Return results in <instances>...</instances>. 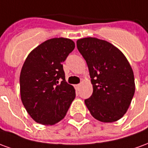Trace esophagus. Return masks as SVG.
Returning <instances> with one entry per match:
<instances>
[{
  "label": "esophagus",
  "instance_id": "obj_1",
  "mask_svg": "<svg viewBox=\"0 0 148 148\" xmlns=\"http://www.w3.org/2000/svg\"><path fill=\"white\" fill-rule=\"evenodd\" d=\"M80 84H77V85H74V87H75V89H76V90H78L79 89H80Z\"/></svg>",
  "mask_w": 148,
  "mask_h": 148
}]
</instances>
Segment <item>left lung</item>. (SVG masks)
<instances>
[{
  "label": "left lung",
  "instance_id": "left-lung-1",
  "mask_svg": "<svg viewBox=\"0 0 148 148\" xmlns=\"http://www.w3.org/2000/svg\"><path fill=\"white\" fill-rule=\"evenodd\" d=\"M77 50L90 71L93 93L85 104L97 121L111 123L123 117L135 93L130 63L119 49L106 40L87 37L77 40Z\"/></svg>",
  "mask_w": 148,
  "mask_h": 148
}]
</instances>
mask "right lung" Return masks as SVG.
<instances>
[{"label":"right lung","instance_id":"right-lung-1","mask_svg":"<svg viewBox=\"0 0 148 148\" xmlns=\"http://www.w3.org/2000/svg\"><path fill=\"white\" fill-rule=\"evenodd\" d=\"M75 47L73 40H46L27 55L20 75L21 98L27 113L43 125L62 120L75 98V90L65 79L62 62Z\"/></svg>","mask_w":148,"mask_h":148}]
</instances>
